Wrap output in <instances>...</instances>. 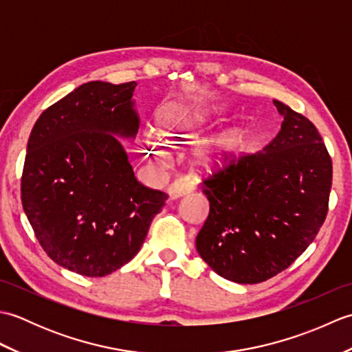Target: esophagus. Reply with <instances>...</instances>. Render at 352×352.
Segmentation results:
<instances>
[{"instance_id":"obj_1","label":"esophagus","mask_w":352,"mask_h":352,"mask_svg":"<svg viewBox=\"0 0 352 352\" xmlns=\"http://www.w3.org/2000/svg\"><path fill=\"white\" fill-rule=\"evenodd\" d=\"M192 189H193L192 182L186 180V178H177V180H174L169 184L168 192L172 198H178L184 195V193H189Z\"/></svg>"}]
</instances>
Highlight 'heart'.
Segmentation results:
<instances>
[{"instance_id":"1","label":"heart","mask_w":352,"mask_h":352,"mask_svg":"<svg viewBox=\"0 0 352 352\" xmlns=\"http://www.w3.org/2000/svg\"><path fill=\"white\" fill-rule=\"evenodd\" d=\"M206 124V115L203 111L189 107H169L162 115L160 138L169 144L172 142H182L188 144L193 140ZM159 134L148 131L146 134V149L153 160L157 163H164L168 160V149L160 140Z\"/></svg>"}]
</instances>
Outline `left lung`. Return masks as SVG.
<instances>
[{
  "mask_svg": "<svg viewBox=\"0 0 352 352\" xmlns=\"http://www.w3.org/2000/svg\"><path fill=\"white\" fill-rule=\"evenodd\" d=\"M284 121L257 154H223L201 172L210 212L197 250L230 281L256 284L287 269L327 218L333 163L310 119L274 101Z\"/></svg>",
  "mask_w": 352,
  "mask_h": 352,
  "instance_id": "1",
  "label": "left lung"
}]
</instances>
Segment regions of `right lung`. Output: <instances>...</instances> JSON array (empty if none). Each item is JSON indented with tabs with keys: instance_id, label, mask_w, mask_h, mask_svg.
Listing matches in <instances>:
<instances>
[{
	"instance_id": "right-lung-1",
	"label": "right lung",
	"mask_w": 352,
	"mask_h": 352,
	"mask_svg": "<svg viewBox=\"0 0 352 352\" xmlns=\"http://www.w3.org/2000/svg\"><path fill=\"white\" fill-rule=\"evenodd\" d=\"M136 81H91L52 104L30 133L21 201L48 257L104 276L136 256L168 193L140 184L113 134L133 138Z\"/></svg>"
}]
</instances>
